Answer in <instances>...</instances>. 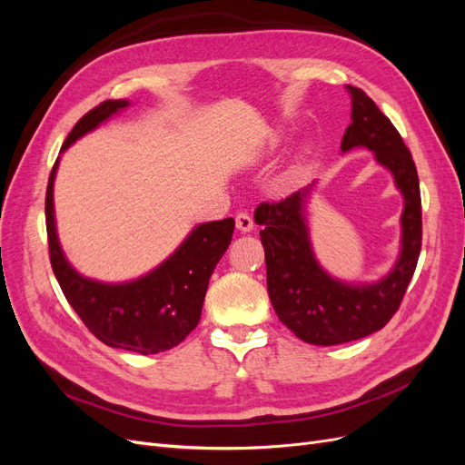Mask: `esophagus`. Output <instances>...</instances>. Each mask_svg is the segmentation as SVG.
<instances>
[{"label":"esophagus","instance_id":"obj_1","mask_svg":"<svg viewBox=\"0 0 465 465\" xmlns=\"http://www.w3.org/2000/svg\"><path fill=\"white\" fill-rule=\"evenodd\" d=\"M236 221V229L241 232H250L252 229H254V221H252V217L246 213V211H242V213H238L234 217Z\"/></svg>","mask_w":465,"mask_h":465}]
</instances>
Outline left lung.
<instances>
[{"label":"left lung","instance_id":"left-lung-1","mask_svg":"<svg viewBox=\"0 0 465 465\" xmlns=\"http://www.w3.org/2000/svg\"><path fill=\"white\" fill-rule=\"evenodd\" d=\"M351 122L341 151L367 147L391 173L403 195L401 250L391 272L376 283L353 285L322 270L312 252L306 202L312 184L275 203H260L254 219L262 224L267 292L279 320L312 345H340L382 330L398 312L415 273L423 221L419 176L400 132L362 89L347 85Z\"/></svg>","mask_w":465,"mask_h":465}]
</instances>
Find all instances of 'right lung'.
<instances>
[{"mask_svg":"<svg viewBox=\"0 0 465 465\" xmlns=\"http://www.w3.org/2000/svg\"><path fill=\"white\" fill-rule=\"evenodd\" d=\"M125 106H130L128 101H104L89 110L69 132L62 151ZM58 163L46 188V231L52 270L67 302L108 347L153 355L184 341L202 318L209 277L232 241L234 219L198 224L171 258L143 277L128 283H101L79 275L58 242L54 219Z\"/></svg>","mask_w":465,"mask_h":465,"instance_id":"obj_1","label":"right lung"}]
</instances>
